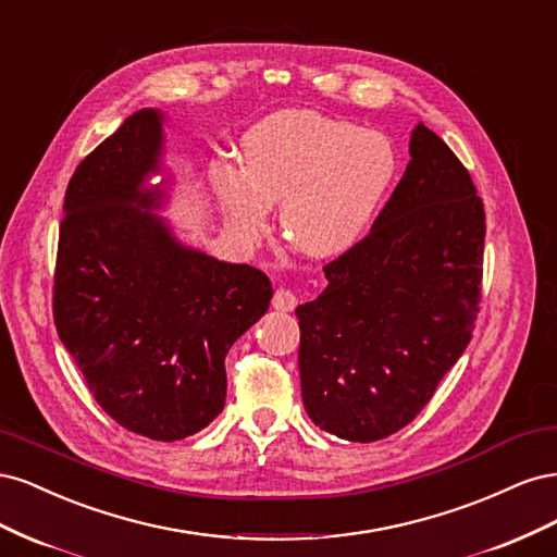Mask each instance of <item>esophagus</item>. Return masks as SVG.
Masks as SVG:
<instances>
[{"label": "esophagus", "instance_id": "esophagus-1", "mask_svg": "<svg viewBox=\"0 0 557 557\" xmlns=\"http://www.w3.org/2000/svg\"><path fill=\"white\" fill-rule=\"evenodd\" d=\"M299 305V299H297V295L293 293V290H288V288H278L276 293H274V299H272V307L276 309V311H295V307Z\"/></svg>", "mask_w": 557, "mask_h": 557}]
</instances>
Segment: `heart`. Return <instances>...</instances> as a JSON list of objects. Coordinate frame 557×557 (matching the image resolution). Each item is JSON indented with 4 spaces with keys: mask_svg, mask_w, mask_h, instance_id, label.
I'll list each match as a JSON object with an SVG mask.
<instances>
[{
    "mask_svg": "<svg viewBox=\"0 0 557 557\" xmlns=\"http://www.w3.org/2000/svg\"><path fill=\"white\" fill-rule=\"evenodd\" d=\"M397 166L383 132L315 111H281L246 132L242 170L211 166V185L239 237L258 239L264 209L281 205L285 239L307 256L332 258L362 237Z\"/></svg>",
    "mask_w": 557,
    "mask_h": 557,
    "instance_id": "1",
    "label": "heart"
}]
</instances>
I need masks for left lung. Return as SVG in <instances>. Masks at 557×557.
<instances>
[{"mask_svg":"<svg viewBox=\"0 0 557 557\" xmlns=\"http://www.w3.org/2000/svg\"><path fill=\"white\" fill-rule=\"evenodd\" d=\"M407 164L364 239L327 262V288L297 307L301 399L348 442L407 428L471 342L485 211L465 164L418 123Z\"/></svg>","mask_w":557,"mask_h":557,"instance_id":"8db88e82","label":"left lung"}]
</instances>
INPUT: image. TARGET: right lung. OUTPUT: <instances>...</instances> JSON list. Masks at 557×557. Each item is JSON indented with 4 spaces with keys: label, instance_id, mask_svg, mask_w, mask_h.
Segmentation results:
<instances>
[{
    "label": "right lung",
    "instance_id": "1",
    "mask_svg": "<svg viewBox=\"0 0 557 557\" xmlns=\"http://www.w3.org/2000/svg\"><path fill=\"white\" fill-rule=\"evenodd\" d=\"M162 113L141 109L66 185L53 318L88 391L117 425L185 440L223 411L232 344L269 309L272 281L181 246L160 215ZM146 208V212L140 209Z\"/></svg>",
    "mask_w": 557,
    "mask_h": 557
}]
</instances>
